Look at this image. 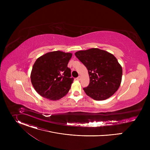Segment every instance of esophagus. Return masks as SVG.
Returning a JSON list of instances; mask_svg holds the SVG:
<instances>
[{"label": "esophagus", "instance_id": "34e87169", "mask_svg": "<svg viewBox=\"0 0 150 150\" xmlns=\"http://www.w3.org/2000/svg\"><path fill=\"white\" fill-rule=\"evenodd\" d=\"M76 79H77V80H78V81H79V80L81 79V76H78V77L76 78Z\"/></svg>", "mask_w": 150, "mask_h": 150}]
</instances>
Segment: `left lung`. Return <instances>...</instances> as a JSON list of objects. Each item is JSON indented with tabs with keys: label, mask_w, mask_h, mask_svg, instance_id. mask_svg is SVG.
Returning a JSON list of instances; mask_svg holds the SVG:
<instances>
[{
	"label": "left lung",
	"mask_w": 150,
	"mask_h": 150,
	"mask_svg": "<svg viewBox=\"0 0 150 150\" xmlns=\"http://www.w3.org/2000/svg\"><path fill=\"white\" fill-rule=\"evenodd\" d=\"M76 57L88 69L90 83L85 93L96 100H104L118 90L122 81V68L111 53L97 48L81 50Z\"/></svg>",
	"instance_id": "obj_1"
}]
</instances>
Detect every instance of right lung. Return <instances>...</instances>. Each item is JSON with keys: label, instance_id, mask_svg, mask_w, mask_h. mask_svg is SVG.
Wrapping results in <instances>:
<instances>
[{"label": "right lung", "instance_id": "right-lung-1", "mask_svg": "<svg viewBox=\"0 0 150 150\" xmlns=\"http://www.w3.org/2000/svg\"><path fill=\"white\" fill-rule=\"evenodd\" d=\"M72 53L60 51L47 53L38 58L31 73V83L42 97L57 100L69 91L74 78L68 64Z\"/></svg>", "mask_w": 150, "mask_h": 150}]
</instances>
